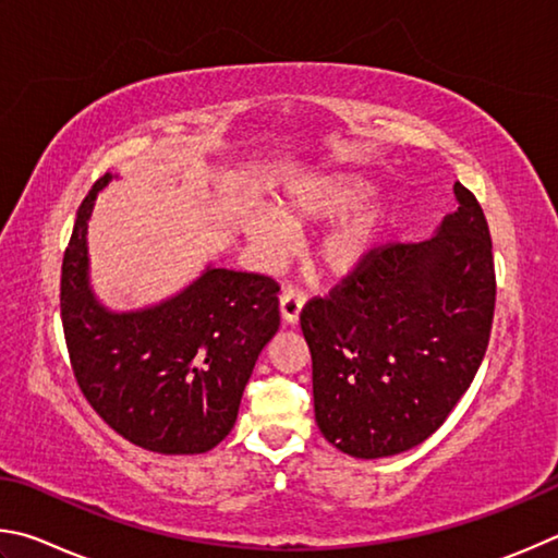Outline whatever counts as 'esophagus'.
I'll use <instances>...</instances> for the list:
<instances>
[{
	"instance_id": "esophagus-1",
	"label": "esophagus",
	"mask_w": 558,
	"mask_h": 558,
	"mask_svg": "<svg viewBox=\"0 0 558 558\" xmlns=\"http://www.w3.org/2000/svg\"><path fill=\"white\" fill-rule=\"evenodd\" d=\"M304 301H306L304 291L296 289V287H289V289L281 291V296H279L281 318H284L287 324H296L301 308H304Z\"/></svg>"
}]
</instances>
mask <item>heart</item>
I'll use <instances>...</instances> for the list:
<instances>
[{"instance_id": "b5f03b06", "label": "heart", "mask_w": 558, "mask_h": 558, "mask_svg": "<svg viewBox=\"0 0 558 558\" xmlns=\"http://www.w3.org/2000/svg\"><path fill=\"white\" fill-rule=\"evenodd\" d=\"M369 193L365 181L355 179H333L314 185V189L287 195L284 201H277L269 213H254L247 220V234L252 242L267 254V257H281L289 250V230H301L311 220L336 218L340 213L353 210L363 203ZM383 228V213L365 210L340 222L338 228L320 242L318 262L330 274L353 271L365 254L373 250V244Z\"/></svg>"}]
</instances>
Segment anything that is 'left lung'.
<instances>
[{"label": "left lung", "instance_id": "8db88e82", "mask_svg": "<svg viewBox=\"0 0 558 558\" xmlns=\"http://www.w3.org/2000/svg\"><path fill=\"white\" fill-rule=\"evenodd\" d=\"M458 210L422 242L375 244L301 311L320 434L348 456L426 441L481 367L495 316L485 213L456 183Z\"/></svg>", "mask_w": 558, "mask_h": 558}]
</instances>
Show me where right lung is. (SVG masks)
<instances>
[{
  "mask_svg": "<svg viewBox=\"0 0 558 558\" xmlns=\"http://www.w3.org/2000/svg\"><path fill=\"white\" fill-rule=\"evenodd\" d=\"M97 179L77 208L61 267L68 357L102 422L146 451L205 453L230 434L244 385L279 328V284L267 274L208 269L161 306L110 314L87 289L85 232Z\"/></svg>",
  "mask_w": 558,
  "mask_h": 558,
  "instance_id": "1",
  "label": "right lung"
}]
</instances>
